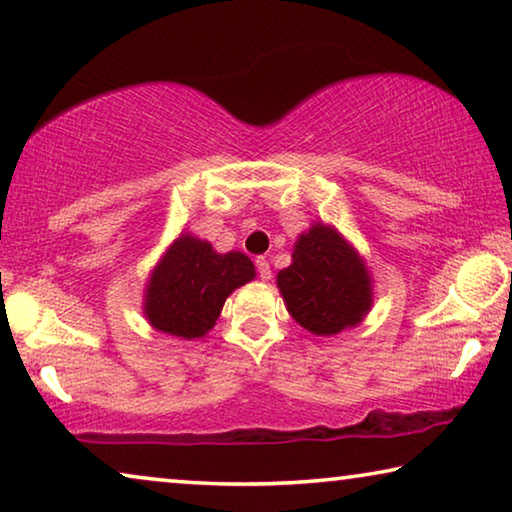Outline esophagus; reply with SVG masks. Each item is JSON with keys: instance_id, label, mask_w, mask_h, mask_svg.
<instances>
[{"instance_id": "obj_1", "label": "esophagus", "mask_w": 512, "mask_h": 512, "mask_svg": "<svg viewBox=\"0 0 512 512\" xmlns=\"http://www.w3.org/2000/svg\"><path fill=\"white\" fill-rule=\"evenodd\" d=\"M256 270H258V276H261L263 281H270V279H272L270 261H267L265 256H258V258H256Z\"/></svg>"}]
</instances>
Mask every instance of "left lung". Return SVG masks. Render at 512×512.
<instances>
[{
  "label": "left lung",
  "mask_w": 512,
  "mask_h": 512,
  "mask_svg": "<svg viewBox=\"0 0 512 512\" xmlns=\"http://www.w3.org/2000/svg\"><path fill=\"white\" fill-rule=\"evenodd\" d=\"M288 313L313 335H335L372 308V276L363 258L329 224L315 222L295 242L292 263L276 274Z\"/></svg>",
  "instance_id": "8db88e82"
}]
</instances>
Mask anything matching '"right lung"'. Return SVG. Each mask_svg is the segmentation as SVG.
Returning a JSON list of instances; mask_svg holds the SVG:
<instances>
[{
  "instance_id": "right-lung-1",
  "label": "right lung",
  "mask_w": 512,
  "mask_h": 512,
  "mask_svg": "<svg viewBox=\"0 0 512 512\" xmlns=\"http://www.w3.org/2000/svg\"><path fill=\"white\" fill-rule=\"evenodd\" d=\"M256 276L240 251L217 254L190 233L172 242L145 288V317L156 331L195 340L213 329L226 297Z\"/></svg>"
}]
</instances>
